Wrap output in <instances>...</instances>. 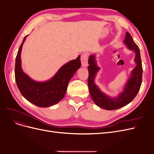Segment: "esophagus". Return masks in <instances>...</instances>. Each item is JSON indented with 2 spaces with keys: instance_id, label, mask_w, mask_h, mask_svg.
Returning a JSON list of instances; mask_svg holds the SVG:
<instances>
[{
  "instance_id": "obj_1",
  "label": "esophagus",
  "mask_w": 154,
  "mask_h": 154,
  "mask_svg": "<svg viewBox=\"0 0 154 154\" xmlns=\"http://www.w3.org/2000/svg\"><path fill=\"white\" fill-rule=\"evenodd\" d=\"M81 62L83 67H87L88 66V54L85 53L81 55Z\"/></svg>"
}]
</instances>
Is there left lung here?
<instances>
[{
    "label": "left lung",
    "mask_w": 154,
    "mask_h": 154,
    "mask_svg": "<svg viewBox=\"0 0 154 154\" xmlns=\"http://www.w3.org/2000/svg\"><path fill=\"white\" fill-rule=\"evenodd\" d=\"M124 44L128 49L136 53L134 61L136 67L131 72L127 82L126 83L123 92L116 97H111L101 92L94 82V79L100 68L97 66L95 54H91L88 57V85L90 94L95 104L105 110H116L130 103L136 96L142 83L143 68L140 56V51L137 44L134 42L129 32H126Z\"/></svg>",
    "instance_id": "8db88e82"
}]
</instances>
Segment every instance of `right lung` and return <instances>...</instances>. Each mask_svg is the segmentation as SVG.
<instances>
[{
	"label": "right lung",
	"instance_id": "1",
	"mask_svg": "<svg viewBox=\"0 0 154 154\" xmlns=\"http://www.w3.org/2000/svg\"><path fill=\"white\" fill-rule=\"evenodd\" d=\"M28 35L22 41L15 60V75L17 87L25 98L40 107H48L58 103L64 97L70 80L81 67L80 56L61 67L55 75L45 82L35 81L22 71L21 51Z\"/></svg>",
	"mask_w": 154,
	"mask_h": 154
}]
</instances>
